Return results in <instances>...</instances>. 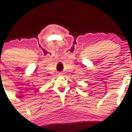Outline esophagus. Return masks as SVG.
I'll return each instance as SVG.
<instances>
[{"mask_svg":"<svg viewBox=\"0 0 132 132\" xmlns=\"http://www.w3.org/2000/svg\"><path fill=\"white\" fill-rule=\"evenodd\" d=\"M61 73H60V74H59V75H61Z\"/></svg>","mask_w":132,"mask_h":132,"instance_id":"obj_1","label":"esophagus"}]
</instances>
